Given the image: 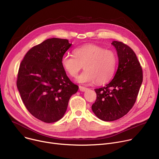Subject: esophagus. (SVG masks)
I'll use <instances>...</instances> for the list:
<instances>
[{
    "label": "esophagus",
    "instance_id": "obj_1",
    "mask_svg": "<svg viewBox=\"0 0 159 159\" xmlns=\"http://www.w3.org/2000/svg\"><path fill=\"white\" fill-rule=\"evenodd\" d=\"M79 89H80V91H86L87 89H88V88H86V87H84V86H79Z\"/></svg>",
    "mask_w": 159,
    "mask_h": 159
}]
</instances>
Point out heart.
Segmentation results:
<instances>
[{"label": "heart", "mask_w": 159, "mask_h": 159, "mask_svg": "<svg viewBox=\"0 0 159 159\" xmlns=\"http://www.w3.org/2000/svg\"><path fill=\"white\" fill-rule=\"evenodd\" d=\"M73 54L63 56L61 64L71 77H76L84 66L85 71L77 79L79 82L95 81L97 84H103L113 77L117 64V57L113 51L88 44L74 50Z\"/></svg>", "instance_id": "obj_1"}]
</instances>
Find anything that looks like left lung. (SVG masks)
<instances>
[{
	"instance_id": "obj_1",
	"label": "left lung",
	"mask_w": 159,
	"mask_h": 159,
	"mask_svg": "<svg viewBox=\"0 0 159 159\" xmlns=\"http://www.w3.org/2000/svg\"><path fill=\"white\" fill-rule=\"evenodd\" d=\"M119 64L113 79L95 89L97 100L91 108L105 121L118 120L127 114L136 101L143 82V69L133 50L121 41H114Z\"/></svg>"
}]
</instances>
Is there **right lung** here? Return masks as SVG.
I'll use <instances>...</instances> for the list:
<instances>
[{
    "instance_id": "add662e5",
    "label": "right lung",
    "mask_w": 159,
    "mask_h": 159,
    "mask_svg": "<svg viewBox=\"0 0 159 159\" xmlns=\"http://www.w3.org/2000/svg\"><path fill=\"white\" fill-rule=\"evenodd\" d=\"M71 46L66 39H46L31 48L20 65L16 86L21 98L28 111L45 123L61 119L78 91L61 64Z\"/></svg>"
}]
</instances>
